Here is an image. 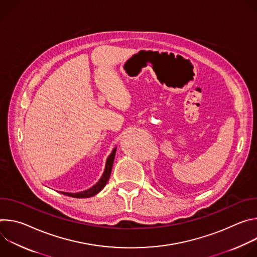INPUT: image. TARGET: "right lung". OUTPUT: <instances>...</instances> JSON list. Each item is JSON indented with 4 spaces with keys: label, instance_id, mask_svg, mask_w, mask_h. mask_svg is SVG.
I'll list each match as a JSON object with an SVG mask.
<instances>
[{
    "label": "right lung",
    "instance_id": "obj_1",
    "mask_svg": "<svg viewBox=\"0 0 257 257\" xmlns=\"http://www.w3.org/2000/svg\"><path fill=\"white\" fill-rule=\"evenodd\" d=\"M116 150H117V148H115L112 151L111 155H109L108 158L106 159L104 171H103L100 179L97 181L96 184H94L92 187L88 188L87 190H83V191H80V192L71 193V192H63V191H61V193L64 194V195L74 197V198H87V197L94 196L99 191H101L103 189V187L105 186L106 182L108 181L109 176H111V172H112V168H113V164H114V160H115V155H116Z\"/></svg>",
    "mask_w": 257,
    "mask_h": 257
}]
</instances>
